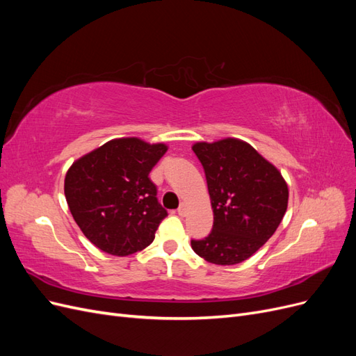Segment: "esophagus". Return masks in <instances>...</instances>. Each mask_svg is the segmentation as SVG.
<instances>
[{"label": "esophagus", "instance_id": "1", "mask_svg": "<svg viewBox=\"0 0 356 356\" xmlns=\"http://www.w3.org/2000/svg\"><path fill=\"white\" fill-rule=\"evenodd\" d=\"M186 213H187V207L184 203H181L178 208V215H181V217H186Z\"/></svg>", "mask_w": 356, "mask_h": 356}]
</instances>
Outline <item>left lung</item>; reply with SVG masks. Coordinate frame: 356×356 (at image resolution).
<instances>
[{"label":"left lung","instance_id":"left-lung-1","mask_svg":"<svg viewBox=\"0 0 356 356\" xmlns=\"http://www.w3.org/2000/svg\"><path fill=\"white\" fill-rule=\"evenodd\" d=\"M207 175L211 233L191 248L208 263L239 264L272 238L288 207L284 177L248 143L225 138L191 147Z\"/></svg>","mask_w":356,"mask_h":356}]
</instances>
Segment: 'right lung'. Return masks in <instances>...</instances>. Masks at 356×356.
Returning <instances> with one entry per match:
<instances>
[{"instance_id":"obj_1","label":"right lung","mask_w":356,"mask_h":356,"mask_svg":"<svg viewBox=\"0 0 356 356\" xmlns=\"http://www.w3.org/2000/svg\"><path fill=\"white\" fill-rule=\"evenodd\" d=\"M166 152L165 144L118 138L68 169L63 190L72 218L101 251L124 257L154 241L168 211L148 175Z\"/></svg>"}]
</instances>
